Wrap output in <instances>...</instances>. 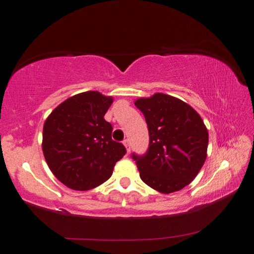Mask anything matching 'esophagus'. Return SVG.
Masks as SVG:
<instances>
[{
    "mask_svg": "<svg viewBox=\"0 0 254 254\" xmlns=\"http://www.w3.org/2000/svg\"><path fill=\"white\" fill-rule=\"evenodd\" d=\"M124 145H125V147H126V149H127V153H129L130 152V142H129V139H125L124 140Z\"/></svg>",
    "mask_w": 254,
    "mask_h": 254,
    "instance_id": "obj_1",
    "label": "esophagus"
}]
</instances>
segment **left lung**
Instances as JSON below:
<instances>
[{
	"instance_id": "left-lung-1",
	"label": "left lung",
	"mask_w": 254,
	"mask_h": 254,
	"mask_svg": "<svg viewBox=\"0 0 254 254\" xmlns=\"http://www.w3.org/2000/svg\"><path fill=\"white\" fill-rule=\"evenodd\" d=\"M135 106L143 112L149 132L146 154L131 155L140 179L162 193L185 188L207 157L208 130L201 117L188 103L164 93L137 99Z\"/></svg>"
}]
</instances>
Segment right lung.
I'll use <instances>...</instances> for the list:
<instances>
[{"mask_svg": "<svg viewBox=\"0 0 254 254\" xmlns=\"http://www.w3.org/2000/svg\"><path fill=\"white\" fill-rule=\"evenodd\" d=\"M112 102V97L86 91L66 99L46 119L45 160L70 189L85 191L103 184L126 154L124 145L112 140V126L105 120Z\"/></svg>", "mask_w": 254, "mask_h": 254, "instance_id": "1", "label": "right lung"}]
</instances>
